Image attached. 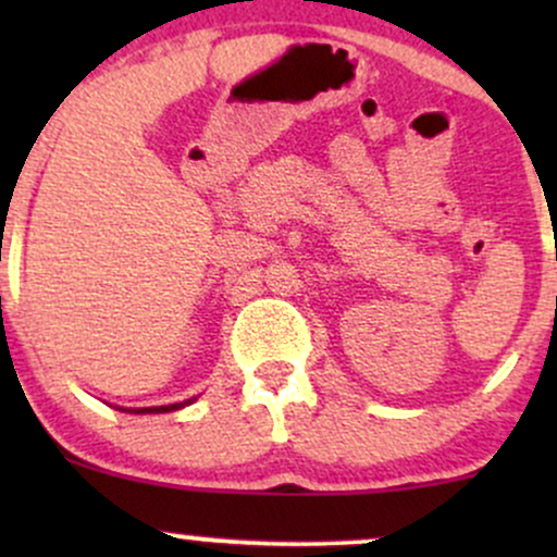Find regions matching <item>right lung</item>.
<instances>
[{
	"label": "right lung",
	"instance_id": "add662e5",
	"mask_svg": "<svg viewBox=\"0 0 557 557\" xmlns=\"http://www.w3.org/2000/svg\"><path fill=\"white\" fill-rule=\"evenodd\" d=\"M196 398L185 400V403H170V406H154V408H127V413H170V411H177V408L188 406V403H194ZM120 411H125V408H120Z\"/></svg>",
	"mask_w": 557,
	"mask_h": 557
}]
</instances>
